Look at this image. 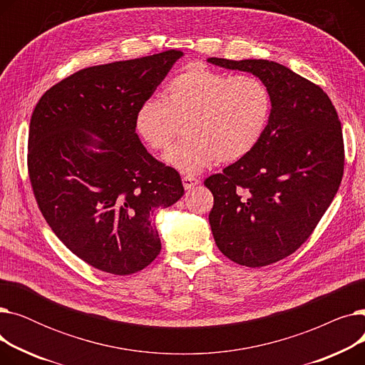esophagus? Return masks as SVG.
Wrapping results in <instances>:
<instances>
[{
  "label": "esophagus",
  "mask_w": 365,
  "mask_h": 365,
  "mask_svg": "<svg viewBox=\"0 0 365 365\" xmlns=\"http://www.w3.org/2000/svg\"><path fill=\"white\" fill-rule=\"evenodd\" d=\"M182 183H183V187H185L186 190H189V189H192V187H195L197 185H200V180H198V179H195V178H190V176H185V178L182 179Z\"/></svg>",
  "instance_id": "obj_1"
}]
</instances>
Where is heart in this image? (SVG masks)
I'll return each mask as SVG.
<instances>
[{
    "mask_svg": "<svg viewBox=\"0 0 365 365\" xmlns=\"http://www.w3.org/2000/svg\"><path fill=\"white\" fill-rule=\"evenodd\" d=\"M272 112V96L255 75H229L192 63L173 76L164 99L149 98L136 112L134 128L152 150L167 149L186 124V138L164 161L186 176L217 160L234 163L260 142Z\"/></svg>",
    "mask_w": 365,
    "mask_h": 365,
    "instance_id": "obj_1",
    "label": "heart"
}]
</instances>
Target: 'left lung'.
<instances>
[{"label":"left lung","mask_w":365,"mask_h":365,"mask_svg":"<svg viewBox=\"0 0 365 365\" xmlns=\"http://www.w3.org/2000/svg\"><path fill=\"white\" fill-rule=\"evenodd\" d=\"M208 63L253 73L272 96L257 146L205 179L215 205L208 220L219 250L260 267L294 253L331 204L343 176V136L329 96L290 68L263 59Z\"/></svg>","instance_id":"left-lung-1"}]
</instances>
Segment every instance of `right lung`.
<instances>
[{"instance_id": "1", "label": "right lung", "mask_w": 365, "mask_h": 365, "mask_svg": "<svg viewBox=\"0 0 365 365\" xmlns=\"http://www.w3.org/2000/svg\"><path fill=\"white\" fill-rule=\"evenodd\" d=\"M183 56L168 50L91 66L47 90L29 124L28 168L51 231L113 275L142 271L161 252L153 213L178 202L179 173L142 145L134 117Z\"/></svg>"}]
</instances>
